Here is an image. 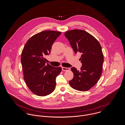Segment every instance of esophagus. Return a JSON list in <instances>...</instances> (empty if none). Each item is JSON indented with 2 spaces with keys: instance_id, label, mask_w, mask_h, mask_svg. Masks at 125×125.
Returning a JSON list of instances; mask_svg holds the SVG:
<instances>
[{
  "instance_id": "obj_1",
  "label": "esophagus",
  "mask_w": 125,
  "mask_h": 125,
  "mask_svg": "<svg viewBox=\"0 0 125 125\" xmlns=\"http://www.w3.org/2000/svg\"><path fill=\"white\" fill-rule=\"evenodd\" d=\"M62 70L63 71H68L70 70V69H69V68H68V67H62Z\"/></svg>"
}]
</instances>
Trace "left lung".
Segmentation results:
<instances>
[{
    "mask_svg": "<svg viewBox=\"0 0 125 125\" xmlns=\"http://www.w3.org/2000/svg\"><path fill=\"white\" fill-rule=\"evenodd\" d=\"M64 36L74 52L82 54L79 59L82 64L81 71L72 67L73 77L69 84L73 89L87 91L95 85L102 73L104 55L102 47L93 36L84 30H69Z\"/></svg>",
    "mask_w": 125,
    "mask_h": 125,
    "instance_id": "left-lung-1",
    "label": "left lung"
}]
</instances>
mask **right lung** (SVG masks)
Returning <instances> with one entry per match:
<instances>
[{
    "label": "right lung",
    "instance_id": "1",
    "mask_svg": "<svg viewBox=\"0 0 125 125\" xmlns=\"http://www.w3.org/2000/svg\"><path fill=\"white\" fill-rule=\"evenodd\" d=\"M61 33L50 30L38 33L28 39L22 50L21 60L23 78L28 88L37 96H47L55 89L56 77L62 68L46 65L44 57L50 53Z\"/></svg>",
    "mask_w": 125,
    "mask_h": 125
}]
</instances>
